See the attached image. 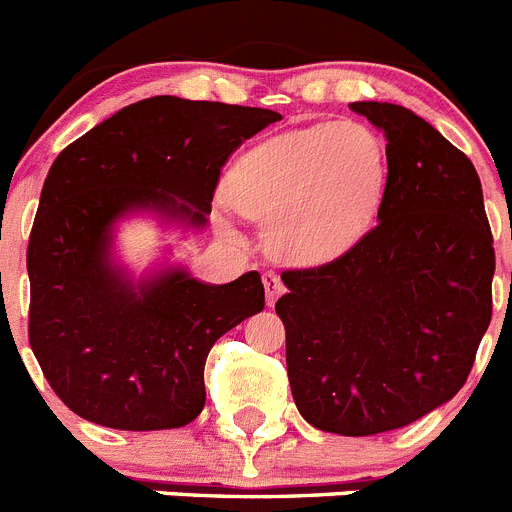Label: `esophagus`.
Segmentation results:
<instances>
[{"instance_id": "1", "label": "esophagus", "mask_w": 512, "mask_h": 512, "mask_svg": "<svg viewBox=\"0 0 512 512\" xmlns=\"http://www.w3.org/2000/svg\"><path fill=\"white\" fill-rule=\"evenodd\" d=\"M264 289H266V302L274 305V302L279 300V295L284 292V284L274 271H269V274H264Z\"/></svg>"}]
</instances>
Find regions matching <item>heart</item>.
Listing matches in <instances>:
<instances>
[{"label":"heart","instance_id":"b5f03b06","mask_svg":"<svg viewBox=\"0 0 512 512\" xmlns=\"http://www.w3.org/2000/svg\"><path fill=\"white\" fill-rule=\"evenodd\" d=\"M387 187V153L361 122H320L264 140L235 161L228 197L269 225V251L325 264L364 238Z\"/></svg>","mask_w":512,"mask_h":512}]
</instances>
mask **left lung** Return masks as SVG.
I'll list each match as a JSON object with an SVG mask.
<instances>
[{"mask_svg":"<svg viewBox=\"0 0 512 512\" xmlns=\"http://www.w3.org/2000/svg\"><path fill=\"white\" fill-rule=\"evenodd\" d=\"M387 140L377 225L318 269L284 271L277 315L302 418L395 431L464 387L492 318L495 248L472 161L390 102H351Z\"/></svg>","mask_w":512,"mask_h":512,"instance_id":"obj_1","label":"left lung"}]
</instances>
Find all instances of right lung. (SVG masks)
<instances>
[{"label":"right lung","mask_w":512,"mask_h":512,"mask_svg":"<svg viewBox=\"0 0 512 512\" xmlns=\"http://www.w3.org/2000/svg\"><path fill=\"white\" fill-rule=\"evenodd\" d=\"M277 120L261 107L164 94L122 107L58 153L27 246L30 348L76 415L164 431L202 413L207 354L264 310L261 274L202 282L169 246L135 271L117 233L133 217L182 238L205 230L228 156Z\"/></svg>","instance_id":"obj_1"}]
</instances>
